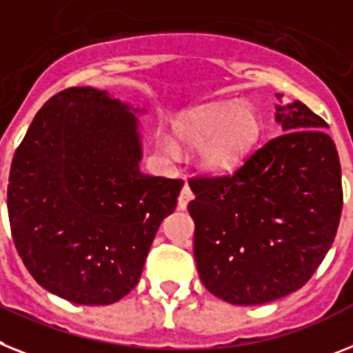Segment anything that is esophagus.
I'll use <instances>...</instances> for the list:
<instances>
[{
	"instance_id": "esophagus-1",
	"label": "esophagus",
	"mask_w": 353,
	"mask_h": 353,
	"mask_svg": "<svg viewBox=\"0 0 353 353\" xmlns=\"http://www.w3.org/2000/svg\"><path fill=\"white\" fill-rule=\"evenodd\" d=\"M192 197H194V194H192L190 186H188V185L183 186L181 194H179V199H177V208L186 210V206H188V203L192 201Z\"/></svg>"
}]
</instances>
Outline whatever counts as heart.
<instances>
[{"label": "heart", "mask_w": 353, "mask_h": 353, "mask_svg": "<svg viewBox=\"0 0 353 353\" xmlns=\"http://www.w3.org/2000/svg\"><path fill=\"white\" fill-rule=\"evenodd\" d=\"M260 129L262 123L254 109L235 103H210L177 118L174 138L183 149H199L204 168L228 172L248 158L259 141ZM159 145L168 154H179V148L168 136H161Z\"/></svg>", "instance_id": "obj_1"}]
</instances>
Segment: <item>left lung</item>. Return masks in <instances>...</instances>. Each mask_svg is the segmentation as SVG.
<instances>
[{"label": "left lung", "mask_w": 353, "mask_h": 353, "mask_svg": "<svg viewBox=\"0 0 353 353\" xmlns=\"http://www.w3.org/2000/svg\"><path fill=\"white\" fill-rule=\"evenodd\" d=\"M276 99L282 134L232 176L190 179L201 282L233 305L268 303L303 287L341 219V165L327 121L300 100Z\"/></svg>", "instance_id": "8db88e82"}]
</instances>
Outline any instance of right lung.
I'll list each match as a JSON object with an SVG mask.
<instances>
[{
    "mask_svg": "<svg viewBox=\"0 0 353 353\" xmlns=\"http://www.w3.org/2000/svg\"><path fill=\"white\" fill-rule=\"evenodd\" d=\"M108 91L70 88L35 114L12 159V239L34 280L71 303L131 292L181 179L147 176L140 121Z\"/></svg>",
    "mask_w": 353,
    "mask_h": 353,
    "instance_id": "obj_1",
    "label": "right lung"
}]
</instances>
